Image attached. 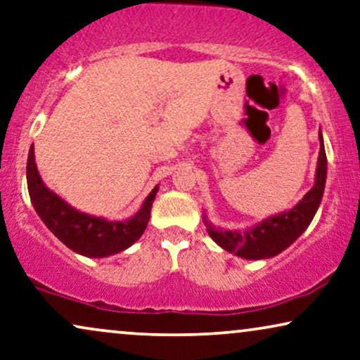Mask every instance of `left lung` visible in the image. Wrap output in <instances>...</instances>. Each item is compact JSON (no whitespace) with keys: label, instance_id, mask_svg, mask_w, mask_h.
<instances>
[{"label":"left lung","instance_id":"8db88e82","mask_svg":"<svg viewBox=\"0 0 360 360\" xmlns=\"http://www.w3.org/2000/svg\"><path fill=\"white\" fill-rule=\"evenodd\" d=\"M326 176H328V158L324 151L323 133L319 131V156L316 166L314 186L293 209L263 219L250 229L227 230L215 227L209 222L204 212V224L210 238L225 252L245 258V260H265L286 250L301 233L308 229L314 219L316 210L323 200Z\"/></svg>","mask_w":360,"mask_h":360}]
</instances>
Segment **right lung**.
I'll list each match as a JSON object with an SVG mask.
<instances>
[{"label": "right lung", "mask_w": 360, "mask_h": 360, "mask_svg": "<svg viewBox=\"0 0 360 360\" xmlns=\"http://www.w3.org/2000/svg\"><path fill=\"white\" fill-rule=\"evenodd\" d=\"M26 177L32 207L46 227L72 252L89 258H105L131 247L145 232L160 189L155 186L135 215L124 220H108L80 212L47 188L37 171L34 145L27 155Z\"/></svg>", "instance_id": "add662e5"}]
</instances>
